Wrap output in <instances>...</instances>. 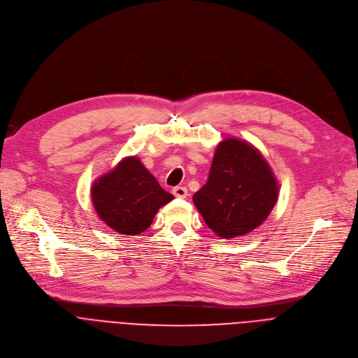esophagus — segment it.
I'll return each instance as SVG.
<instances>
[{"instance_id": "obj_1", "label": "esophagus", "mask_w": 358, "mask_h": 358, "mask_svg": "<svg viewBox=\"0 0 358 358\" xmlns=\"http://www.w3.org/2000/svg\"><path fill=\"white\" fill-rule=\"evenodd\" d=\"M172 193L179 197V199H186L187 197V189L183 186H176L172 189Z\"/></svg>"}]
</instances>
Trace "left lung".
<instances>
[{"label":"left lung","instance_id":"obj_1","mask_svg":"<svg viewBox=\"0 0 358 358\" xmlns=\"http://www.w3.org/2000/svg\"><path fill=\"white\" fill-rule=\"evenodd\" d=\"M278 182L261 152L238 138L223 139L214 152L206 185L193 203L207 227L222 238L248 234L269 216Z\"/></svg>","mask_w":358,"mask_h":358}]
</instances>
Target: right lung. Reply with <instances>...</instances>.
I'll list each match as a JSON object with an SVG mask.
<instances>
[{
	"label": "right lung",
	"mask_w": 358,
	"mask_h": 358,
	"mask_svg": "<svg viewBox=\"0 0 358 358\" xmlns=\"http://www.w3.org/2000/svg\"><path fill=\"white\" fill-rule=\"evenodd\" d=\"M172 199L136 157L124 158L92 187L97 216L110 229L125 236L145 231L157 211Z\"/></svg>",
	"instance_id": "1"
}]
</instances>
